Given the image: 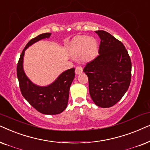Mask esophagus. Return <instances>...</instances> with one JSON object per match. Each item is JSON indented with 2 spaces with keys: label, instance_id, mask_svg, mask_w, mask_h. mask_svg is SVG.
I'll list each match as a JSON object with an SVG mask.
<instances>
[{
  "label": "esophagus",
  "instance_id": "34e87169",
  "mask_svg": "<svg viewBox=\"0 0 150 150\" xmlns=\"http://www.w3.org/2000/svg\"><path fill=\"white\" fill-rule=\"evenodd\" d=\"M83 71V69L82 67H80V66H79V67H77L75 68V74L76 75H79V74L82 73Z\"/></svg>",
  "mask_w": 150,
  "mask_h": 150
}]
</instances>
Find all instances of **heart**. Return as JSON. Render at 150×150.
<instances>
[{
    "mask_svg": "<svg viewBox=\"0 0 150 150\" xmlns=\"http://www.w3.org/2000/svg\"><path fill=\"white\" fill-rule=\"evenodd\" d=\"M98 50V44L93 38L87 35H81L74 40L72 45V53L79 56L83 53L85 59H90L95 56Z\"/></svg>",
    "mask_w": 150,
    "mask_h": 150,
    "instance_id": "obj_1",
    "label": "heart"
}]
</instances>
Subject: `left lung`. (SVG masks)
Masks as SVG:
<instances>
[{"label": "left lung", "mask_w": 150, "mask_h": 150, "mask_svg": "<svg viewBox=\"0 0 150 150\" xmlns=\"http://www.w3.org/2000/svg\"><path fill=\"white\" fill-rule=\"evenodd\" d=\"M101 39L99 55L88 63L83 72L88 77L89 93L101 108L115 105L128 89L132 63L122 42L108 32L99 30Z\"/></svg>", "instance_id": "8db88e82"}]
</instances>
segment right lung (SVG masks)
I'll return each instance as SVG.
<instances>
[{"mask_svg":"<svg viewBox=\"0 0 150 150\" xmlns=\"http://www.w3.org/2000/svg\"><path fill=\"white\" fill-rule=\"evenodd\" d=\"M51 33H45L31 39L22 52L17 65V77L20 88L26 100L34 108L44 115H57L67 108L69 101V90L75 78V69L64 71L57 78L46 86L33 83L24 71L23 59L25 50L42 39L49 38Z\"/></svg>","mask_w":150,"mask_h":150,"instance_id":"obj_1","label":"right lung"}]
</instances>
